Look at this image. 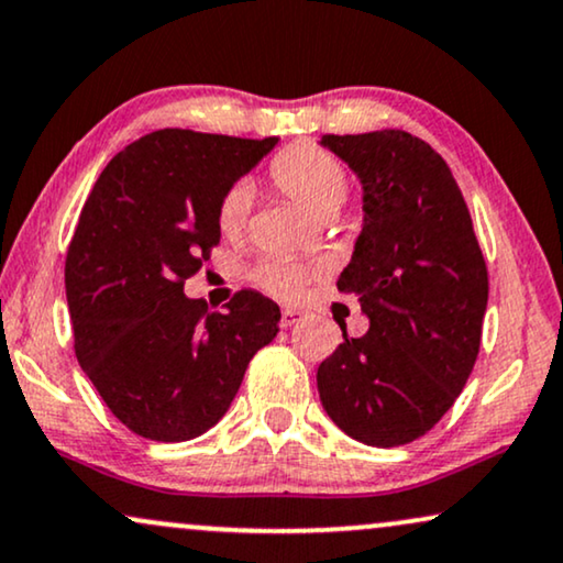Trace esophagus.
Returning a JSON list of instances; mask_svg holds the SVG:
<instances>
[{
  "mask_svg": "<svg viewBox=\"0 0 563 563\" xmlns=\"http://www.w3.org/2000/svg\"><path fill=\"white\" fill-rule=\"evenodd\" d=\"M306 314H303V311L301 309H290V306H288V309H283V317H280V324L283 327H294V324H298V322H301V319H303Z\"/></svg>",
  "mask_w": 563,
  "mask_h": 563,
  "instance_id": "esophagus-1",
  "label": "esophagus"
}]
</instances>
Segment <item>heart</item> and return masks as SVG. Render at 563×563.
<instances>
[{
	"label": "heart",
	"instance_id": "b5f03b06",
	"mask_svg": "<svg viewBox=\"0 0 563 563\" xmlns=\"http://www.w3.org/2000/svg\"><path fill=\"white\" fill-rule=\"evenodd\" d=\"M269 179L277 189L286 191L288 197H294L298 205H303L314 216L338 212L347 197L345 168L340 166V161L332 153L317 145H294L283 151L269 163ZM249 205H252V197H249L244 184H236L220 197L216 223L225 239L239 236L244 231ZM311 275H314V269L301 265V262L267 257L254 267L252 280L277 298H296Z\"/></svg>",
	"mask_w": 563,
	"mask_h": 563
}]
</instances>
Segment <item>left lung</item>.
Returning <instances> with one entry per match:
<instances>
[{
    "label": "left lung",
    "instance_id": "left-lung-1",
    "mask_svg": "<svg viewBox=\"0 0 563 563\" xmlns=\"http://www.w3.org/2000/svg\"><path fill=\"white\" fill-rule=\"evenodd\" d=\"M364 187V229L338 290L368 317L317 368L319 400L347 437L400 446L457 400L481 351L488 269L450 166L402 130L324 134Z\"/></svg>",
    "mask_w": 563,
    "mask_h": 563
}]
</instances>
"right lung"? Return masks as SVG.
<instances>
[{"instance_id":"add662e5","label":"right lung","mask_w":563,"mask_h":563,"mask_svg":"<svg viewBox=\"0 0 563 563\" xmlns=\"http://www.w3.org/2000/svg\"><path fill=\"white\" fill-rule=\"evenodd\" d=\"M277 137L191 130L145 134L111 158L64 262L75 355L113 416L137 437L187 441L212 429L280 309L239 290L225 311L184 296L210 260L216 210Z\"/></svg>"}]
</instances>
